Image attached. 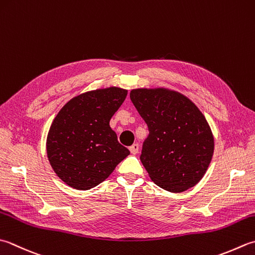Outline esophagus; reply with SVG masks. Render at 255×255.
Masks as SVG:
<instances>
[{"instance_id": "1", "label": "esophagus", "mask_w": 255, "mask_h": 255, "mask_svg": "<svg viewBox=\"0 0 255 255\" xmlns=\"http://www.w3.org/2000/svg\"><path fill=\"white\" fill-rule=\"evenodd\" d=\"M129 150H130V152H131L132 154H136V153L138 152V150H139V146H138L137 143H133L132 146L129 147Z\"/></svg>"}]
</instances>
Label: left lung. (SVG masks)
<instances>
[{
	"instance_id": "8db88e82",
	"label": "left lung",
	"mask_w": 255,
	"mask_h": 255,
	"mask_svg": "<svg viewBox=\"0 0 255 255\" xmlns=\"http://www.w3.org/2000/svg\"><path fill=\"white\" fill-rule=\"evenodd\" d=\"M130 99L149 128L140 160L151 180L169 192L196 186L214 150L213 133L200 109L181 93L163 87L131 89Z\"/></svg>"
}]
</instances>
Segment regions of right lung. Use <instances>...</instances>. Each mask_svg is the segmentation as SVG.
Instances as JSON below:
<instances>
[{
    "mask_svg": "<svg viewBox=\"0 0 255 255\" xmlns=\"http://www.w3.org/2000/svg\"><path fill=\"white\" fill-rule=\"evenodd\" d=\"M126 96L127 89L115 86L79 94L54 118L46 138L47 158L67 186L76 190L98 186L130 153L109 126Z\"/></svg>",
    "mask_w": 255,
    "mask_h": 255,
    "instance_id": "right-lung-1",
    "label": "right lung"
}]
</instances>
